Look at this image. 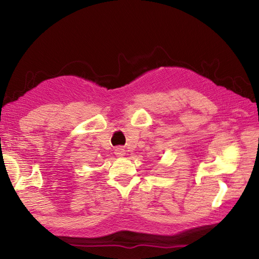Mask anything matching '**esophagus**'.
I'll return each instance as SVG.
<instances>
[{"label": "esophagus", "instance_id": "1", "mask_svg": "<svg viewBox=\"0 0 259 259\" xmlns=\"http://www.w3.org/2000/svg\"><path fill=\"white\" fill-rule=\"evenodd\" d=\"M114 153H115V155H117L118 157H123L125 152H124V149H122V148L118 147V148H115V149H114Z\"/></svg>", "mask_w": 259, "mask_h": 259}]
</instances>
